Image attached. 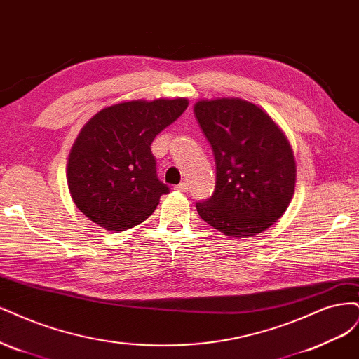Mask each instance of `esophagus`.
Wrapping results in <instances>:
<instances>
[{
  "instance_id": "obj_1",
  "label": "esophagus",
  "mask_w": 359,
  "mask_h": 359,
  "mask_svg": "<svg viewBox=\"0 0 359 359\" xmlns=\"http://www.w3.org/2000/svg\"><path fill=\"white\" fill-rule=\"evenodd\" d=\"M175 189H176V191H179V192H187V191L189 189V184L183 182V183H179V184H176Z\"/></svg>"
}]
</instances>
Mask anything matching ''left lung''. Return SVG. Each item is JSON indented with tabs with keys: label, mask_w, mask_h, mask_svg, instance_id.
I'll use <instances>...</instances> for the list:
<instances>
[{
	"label": "left lung",
	"mask_w": 359,
	"mask_h": 359,
	"mask_svg": "<svg viewBox=\"0 0 359 359\" xmlns=\"http://www.w3.org/2000/svg\"><path fill=\"white\" fill-rule=\"evenodd\" d=\"M195 116L216 163V187L196 212L231 237H252L287 209L295 187L291 146L267 113L238 98L198 101Z\"/></svg>",
	"instance_id": "obj_1"
}]
</instances>
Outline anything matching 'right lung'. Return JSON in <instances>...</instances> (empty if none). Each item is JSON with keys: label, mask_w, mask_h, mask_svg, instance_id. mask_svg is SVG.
<instances>
[{"label": "right lung", "mask_w": 359, "mask_h": 359, "mask_svg": "<svg viewBox=\"0 0 359 359\" xmlns=\"http://www.w3.org/2000/svg\"><path fill=\"white\" fill-rule=\"evenodd\" d=\"M188 101H128L102 109L80 131L67 180L86 217L111 231L130 229L154 213L170 188L156 175L150 144L187 110Z\"/></svg>", "instance_id": "add662e5"}]
</instances>
